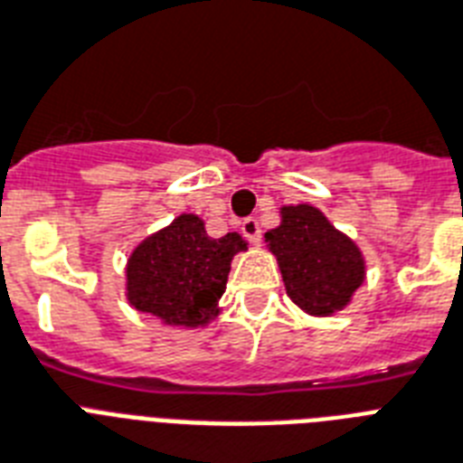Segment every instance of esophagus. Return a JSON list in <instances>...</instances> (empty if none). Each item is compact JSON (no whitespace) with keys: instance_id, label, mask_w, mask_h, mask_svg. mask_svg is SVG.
<instances>
[{"instance_id":"1","label":"esophagus","mask_w":463,"mask_h":463,"mask_svg":"<svg viewBox=\"0 0 463 463\" xmlns=\"http://www.w3.org/2000/svg\"><path fill=\"white\" fill-rule=\"evenodd\" d=\"M240 231H242V235H245L250 242H260L261 240V225L257 218H245V221L240 223Z\"/></svg>"}]
</instances>
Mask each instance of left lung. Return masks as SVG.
Segmentation results:
<instances>
[{"mask_svg": "<svg viewBox=\"0 0 463 463\" xmlns=\"http://www.w3.org/2000/svg\"><path fill=\"white\" fill-rule=\"evenodd\" d=\"M267 242L279 260L286 293L307 315L329 317L344 309L365 279L358 245L309 203L283 206L281 225L267 232Z\"/></svg>", "mask_w": 463, "mask_h": 463, "instance_id": "left-lung-1", "label": "left lung"}]
</instances>
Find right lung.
Segmentation results:
<instances>
[{
	"label": "right lung",
	"mask_w": 463,
	"mask_h": 463,
	"mask_svg": "<svg viewBox=\"0 0 463 463\" xmlns=\"http://www.w3.org/2000/svg\"><path fill=\"white\" fill-rule=\"evenodd\" d=\"M242 250L238 232L209 238L202 218L182 213L132 252L127 300L173 326H203L218 315L231 261Z\"/></svg>",
	"instance_id": "right-lung-1"
}]
</instances>
